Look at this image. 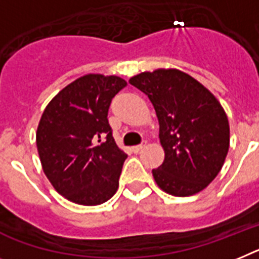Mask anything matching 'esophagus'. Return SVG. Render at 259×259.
<instances>
[{
  "label": "esophagus",
  "instance_id": "esophagus-1",
  "mask_svg": "<svg viewBox=\"0 0 259 259\" xmlns=\"http://www.w3.org/2000/svg\"><path fill=\"white\" fill-rule=\"evenodd\" d=\"M145 147H146V142L142 143V145H138V146H134L132 150H133L134 153H140L141 150H143V149H145Z\"/></svg>",
  "mask_w": 259,
  "mask_h": 259
}]
</instances>
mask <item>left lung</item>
<instances>
[{"label": "left lung", "instance_id": "1", "mask_svg": "<svg viewBox=\"0 0 259 259\" xmlns=\"http://www.w3.org/2000/svg\"><path fill=\"white\" fill-rule=\"evenodd\" d=\"M129 82L149 97L159 123L164 160L153 170L158 187L178 197L207 188L229 150V121L219 100L175 68L141 72Z\"/></svg>", "mask_w": 259, "mask_h": 259}]
</instances>
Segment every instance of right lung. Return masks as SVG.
<instances>
[{"label":"right lung","mask_w":259,"mask_h":259,"mask_svg":"<svg viewBox=\"0 0 259 259\" xmlns=\"http://www.w3.org/2000/svg\"><path fill=\"white\" fill-rule=\"evenodd\" d=\"M127 85L118 76L87 73L47 104L36 129L43 172L67 200L99 205L118 190L127 158L118 149L108 123V109Z\"/></svg>","instance_id":"add662e5"}]
</instances>
